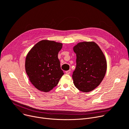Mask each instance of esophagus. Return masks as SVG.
<instances>
[{
  "instance_id": "1",
  "label": "esophagus",
  "mask_w": 129,
  "mask_h": 129,
  "mask_svg": "<svg viewBox=\"0 0 129 129\" xmlns=\"http://www.w3.org/2000/svg\"><path fill=\"white\" fill-rule=\"evenodd\" d=\"M71 70H68V71H66L65 72V73H66V74H70L71 73Z\"/></svg>"
}]
</instances>
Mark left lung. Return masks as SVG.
<instances>
[{"label":"left lung","instance_id":"1","mask_svg":"<svg viewBox=\"0 0 129 129\" xmlns=\"http://www.w3.org/2000/svg\"><path fill=\"white\" fill-rule=\"evenodd\" d=\"M73 50L76 54V67L72 75L74 84L81 91H91L105 77L107 67L105 56L93 41L79 42Z\"/></svg>","mask_w":129,"mask_h":129}]
</instances>
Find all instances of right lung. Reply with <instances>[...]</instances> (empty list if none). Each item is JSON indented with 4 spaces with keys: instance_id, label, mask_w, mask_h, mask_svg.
I'll list each match as a JSON object with an SVG mask.
<instances>
[{
    "instance_id": "obj_1",
    "label": "right lung",
    "mask_w": 129,
    "mask_h": 129,
    "mask_svg": "<svg viewBox=\"0 0 129 129\" xmlns=\"http://www.w3.org/2000/svg\"><path fill=\"white\" fill-rule=\"evenodd\" d=\"M62 45V43L54 41L42 40L27 54L25 71L31 83L38 90L50 91L64 75L58 58V53Z\"/></svg>"
}]
</instances>
